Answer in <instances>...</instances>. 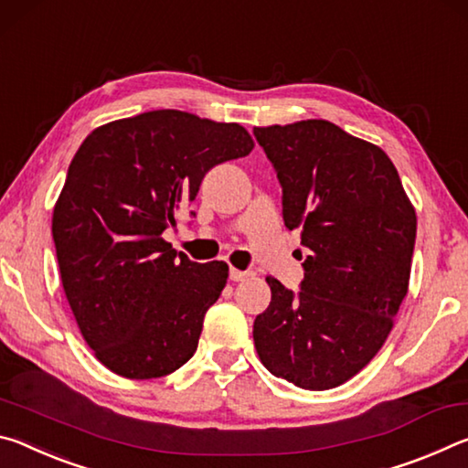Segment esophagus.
I'll return each mask as SVG.
<instances>
[{
	"label": "esophagus",
	"mask_w": 468,
	"mask_h": 468,
	"mask_svg": "<svg viewBox=\"0 0 468 468\" xmlns=\"http://www.w3.org/2000/svg\"><path fill=\"white\" fill-rule=\"evenodd\" d=\"M249 278V271H242V270H236V267H229V280L232 282H242Z\"/></svg>",
	"instance_id": "obj_1"
}]
</instances>
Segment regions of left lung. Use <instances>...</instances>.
<instances>
[{
    "label": "left lung",
    "mask_w": 468,
    "mask_h": 468,
    "mask_svg": "<svg viewBox=\"0 0 468 468\" xmlns=\"http://www.w3.org/2000/svg\"><path fill=\"white\" fill-rule=\"evenodd\" d=\"M255 136L284 190V224L309 249L298 292L267 278L257 355L303 389L342 386L384 346L409 292L415 207L386 153L332 122L257 126Z\"/></svg>",
    "instance_id": "8db88e82"
}]
</instances>
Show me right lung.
Returning a JSON list of instances; mask_svg holds the SVG:
<instances>
[{
  "label": "right lung",
  "instance_id": "1",
  "mask_svg": "<svg viewBox=\"0 0 468 468\" xmlns=\"http://www.w3.org/2000/svg\"><path fill=\"white\" fill-rule=\"evenodd\" d=\"M247 128L180 110L95 128L53 207L61 286L97 361L128 379L172 373L195 355L203 317L228 282L164 232L213 165L249 155Z\"/></svg>",
  "mask_w": 468,
  "mask_h": 468
}]
</instances>
